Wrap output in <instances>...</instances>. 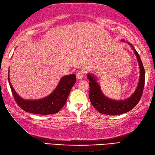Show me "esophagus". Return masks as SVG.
<instances>
[{
    "mask_svg": "<svg viewBox=\"0 0 155 155\" xmlns=\"http://www.w3.org/2000/svg\"><path fill=\"white\" fill-rule=\"evenodd\" d=\"M83 76H84V74H83V72H78V73L77 74V78L78 80H81V79H82V78H83Z\"/></svg>",
    "mask_w": 155,
    "mask_h": 155,
    "instance_id": "obj_1",
    "label": "esophagus"
}]
</instances>
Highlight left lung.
Segmentation results:
<instances>
[{
    "label": "left lung",
    "mask_w": 155,
    "mask_h": 155,
    "mask_svg": "<svg viewBox=\"0 0 155 155\" xmlns=\"http://www.w3.org/2000/svg\"><path fill=\"white\" fill-rule=\"evenodd\" d=\"M124 42V40H121ZM128 45L131 46L133 50L135 53L140 68V79L137 88L134 93L127 99L122 101L112 100L105 97L102 93L99 84L97 82L94 75L88 73L87 77L89 80V98L91 104L93 107L101 114L117 115L121 114L132 110L133 108L139 103L143 93L144 86V79H145V72L144 68L141 61L140 56L133 46L129 42Z\"/></svg>",
    "instance_id": "obj_1"
}]
</instances>
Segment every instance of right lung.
<instances>
[{"label":"right lung","mask_w":155,"mask_h":155,"mask_svg":"<svg viewBox=\"0 0 155 155\" xmlns=\"http://www.w3.org/2000/svg\"><path fill=\"white\" fill-rule=\"evenodd\" d=\"M8 80L16 104L22 110L27 113L37 114H51L58 113L67 102L68 94L72 87L77 81L75 74L64 76L61 78L58 86L48 97L40 100H25L19 97L13 88L9 79V71Z\"/></svg>","instance_id":"right-lung-1"}]
</instances>
